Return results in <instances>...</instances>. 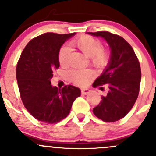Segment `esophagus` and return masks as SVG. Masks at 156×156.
Here are the masks:
<instances>
[{"mask_svg":"<svg viewBox=\"0 0 156 156\" xmlns=\"http://www.w3.org/2000/svg\"><path fill=\"white\" fill-rule=\"evenodd\" d=\"M90 90H89V89H87V88H83V89H82L81 90V94H87L90 93Z\"/></svg>","mask_w":156,"mask_h":156,"instance_id":"34e87169","label":"esophagus"}]
</instances>
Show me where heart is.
Here are the masks:
<instances>
[{
  "label": "heart",
  "mask_w": 156,
  "mask_h": 156,
  "mask_svg": "<svg viewBox=\"0 0 156 156\" xmlns=\"http://www.w3.org/2000/svg\"><path fill=\"white\" fill-rule=\"evenodd\" d=\"M72 45L90 58V64L94 68L102 69L108 66L111 60V52L108 49L102 48L100 40L89 35H82L70 42ZM70 50L67 47H62L58 53L59 64L62 67L68 65ZM90 70H71L69 73V79L74 84L83 86L91 79Z\"/></svg>",
  "instance_id": "heart-1"
}]
</instances>
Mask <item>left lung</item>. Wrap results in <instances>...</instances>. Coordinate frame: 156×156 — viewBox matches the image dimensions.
I'll return each mask as SVG.
<instances>
[{
  "mask_svg": "<svg viewBox=\"0 0 156 156\" xmlns=\"http://www.w3.org/2000/svg\"><path fill=\"white\" fill-rule=\"evenodd\" d=\"M89 34L101 37L111 48V60L105 72L94 82V87L108 88L93 112L104 122H115L123 118L133 108L140 90L141 71L134 51L122 37L108 31Z\"/></svg>",
  "mask_w": 156,
  "mask_h": 156,
  "instance_id": "1",
  "label": "left lung"
}]
</instances>
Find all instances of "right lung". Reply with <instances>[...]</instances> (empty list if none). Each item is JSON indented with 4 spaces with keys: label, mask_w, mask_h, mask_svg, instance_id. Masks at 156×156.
<instances>
[{
    "label": "right lung",
    "mask_w": 156,
    "mask_h": 156,
    "mask_svg": "<svg viewBox=\"0 0 156 156\" xmlns=\"http://www.w3.org/2000/svg\"><path fill=\"white\" fill-rule=\"evenodd\" d=\"M75 33H46L25 47L16 66V79L25 108L36 119L57 123L69 113L80 90L72 85L62 89L51 85L53 72L59 68L62 45Z\"/></svg>",
    "instance_id": "obj_1"
}]
</instances>
